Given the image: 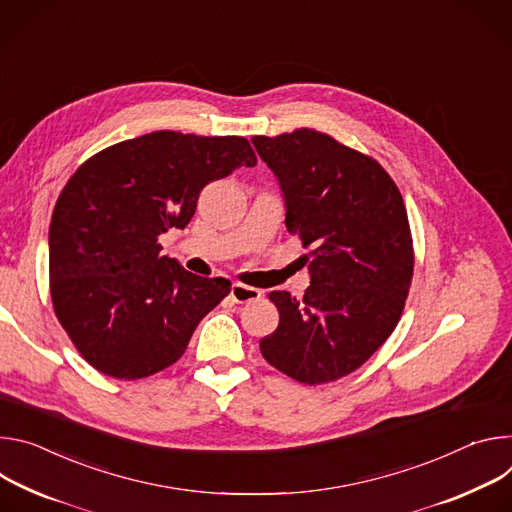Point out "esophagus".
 Masks as SVG:
<instances>
[{
    "label": "esophagus",
    "mask_w": 512,
    "mask_h": 512,
    "mask_svg": "<svg viewBox=\"0 0 512 512\" xmlns=\"http://www.w3.org/2000/svg\"><path fill=\"white\" fill-rule=\"evenodd\" d=\"M260 297H262V293L258 289L246 287V285H242V282H234L232 291H230L232 303H252V301H258Z\"/></svg>",
    "instance_id": "esophagus-1"
}]
</instances>
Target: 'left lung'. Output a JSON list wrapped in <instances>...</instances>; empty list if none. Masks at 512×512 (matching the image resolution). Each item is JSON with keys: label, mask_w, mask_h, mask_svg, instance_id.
Masks as SVG:
<instances>
[{"label": "left lung", "mask_w": 512, "mask_h": 512, "mask_svg": "<svg viewBox=\"0 0 512 512\" xmlns=\"http://www.w3.org/2000/svg\"><path fill=\"white\" fill-rule=\"evenodd\" d=\"M252 144L278 179L289 232L309 248L311 285L297 301L272 291L280 321L260 339L264 360L303 384L358 370L399 323L413 278L403 195L370 156L301 128Z\"/></svg>", "instance_id": "left-lung-1"}]
</instances>
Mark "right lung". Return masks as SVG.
<instances>
[{"label":"right lung","instance_id":"1","mask_svg":"<svg viewBox=\"0 0 512 512\" xmlns=\"http://www.w3.org/2000/svg\"><path fill=\"white\" fill-rule=\"evenodd\" d=\"M254 164L246 138L160 130L113 144L75 170L50 221V297L95 370L138 380L185 354L232 285L162 256L158 236L185 230L205 185Z\"/></svg>","mask_w":512,"mask_h":512}]
</instances>
